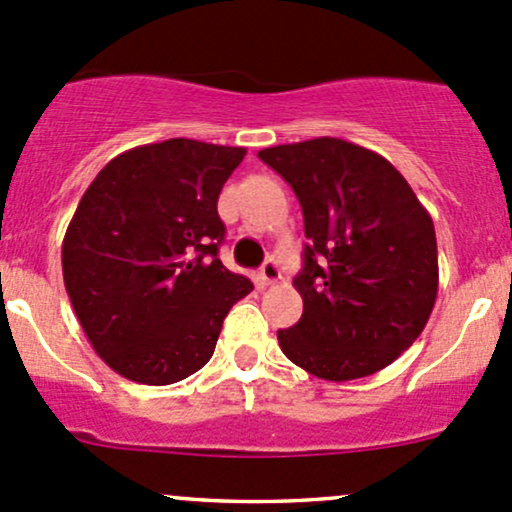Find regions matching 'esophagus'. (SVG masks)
Returning a JSON list of instances; mask_svg holds the SVG:
<instances>
[{
    "label": "esophagus",
    "instance_id": "1",
    "mask_svg": "<svg viewBox=\"0 0 512 512\" xmlns=\"http://www.w3.org/2000/svg\"><path fill=\"white\" fill-rule=\"evenodd\" d=\"M258 280H261V285H273L280 280V268L278 263L273 261V258H268L266 263L261 266V271H258Z\"/></svg>",
    "mask_w": 512,
    "mask_h": 512
}]
</instances>
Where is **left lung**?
Listing matches in <instances>:
<instances>
[{
	"label": "left lung",
	"mask_w": 512,
	"mask_h": 512,
	"mask_svg": "<svg viewBox=\"0 0 512 512\" xmlns=\"http://www.w3.org/2000/svg\"><path fill=\"white\" fill-rule=\"evenodd\" d=\"M304 215L302 319L278 331L297 367L329 382L375 375L426 329L438 297L428 210L382 154L338 137L258 152Z\"/></svg>",
	"instance_id": "left-lung-1"
}]
</instances>
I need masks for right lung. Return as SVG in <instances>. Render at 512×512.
Here are the masks:
<instances>
[{"label":"right lung","instance_id":"right-lung-1","mask_svg":"<svg viewBox=\"0 0 512 512\" xmlns=\"http://www.w3.org/2000/svg\"><path fill=\"white\" fill-rule=\"evenodd\" d=\"M244 154L186 137L132 147L79 200L62 241L67 295L125 380L162 387L198 372L232 304L254 290L217 258V198Z\"/></svg>","mask_w":512,"mask_h":512}]
</instances>
